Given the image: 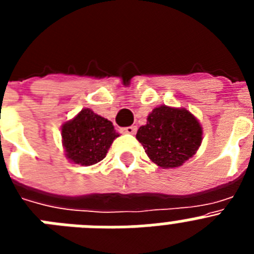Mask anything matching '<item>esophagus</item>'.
Wrapping results in <instances>:
<instances>
[{"instance_id": "34e87169", "label": "esophagus", "mask_w": 254, "mask_h": 254, "mask_svg": "<svg viewBox=\"0 0 254 254\" xmlns=\"http://www.w3.org/2000/svg\"><path fill=\"white\" fill-rule=\"evenodd\" d=\"M136 131H137V127H136V126H129V127H126V128L121 129L122 133H128V134H134L136 133Z\"/></svg>"}]
</instances>
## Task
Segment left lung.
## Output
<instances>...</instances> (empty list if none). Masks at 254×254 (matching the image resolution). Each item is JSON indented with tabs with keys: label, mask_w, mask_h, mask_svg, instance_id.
<instances>
[{
	"label": "left lung",
	"mask_w": 254,
	"mask_h": 254,
	"mask_svg": "<svg viewBox=\"0 0 254 254\" xmlns=\"http://www.w3.org/2000/svg\"><path fill=\"white\" fill-rule=\"evenodd\" d=\"M136 138L152 163L161 168H178L198 150L202 127L185 108L160 105L149 114Z\"/></svg>",
	"instance_id": "8db88e82"
}]
</instances>
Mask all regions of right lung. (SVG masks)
<instances>
[{
    "instance_id": "right-lung-1",
    "label": "right lung",
    "mask_w": 254,
    "mask_h": 254,
    "mask_svg": "<svg viewBox=\"0 0 254 254\" xmlns=\"http://www.w3.org/2000/svg\"><path fill=\"white\" fill-rule=\"evenodd\" d=\"M118 136L111 121L89 108L62 126V143L67 159L85 167L103 160Z\"/></svg>"
}]
</instances>
